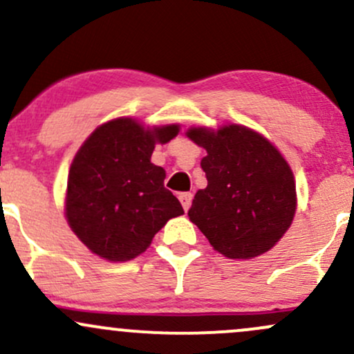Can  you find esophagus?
Listing matches in <instances>:
<instances>
[{"label":"esophagus","mask_w":354,"mask_h":354,"mask_svg":"<svg viewBox=\"0 0 354 354\" xmlns=\"http://www.w3.org/2000/svg\"><path fill=\"white\" fill-rule=\"evenodd\" d=\"M192 200H193L192 193H180V201L181 205H183L185 212H188L189 207H192Z\"/></svg>","instance_id":"34e87169"}]
</instances>
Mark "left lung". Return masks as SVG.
I'll return each instance as SVG.
<instances>
[{
	"mask_svg": "<svg viewBox=\"0 0 354 354\" xmlns=\"http://www.w3.org/2000/svg\"><path fill=\"white\" fill-rule=\"evenodd\" d=\"M186 136L207 149L201 168L208 181L196 192L189 220L225 257L266 254L296 215L290 166L263 136L239 124L218 131L192 127Z\"/></svg>",
	"mask_w": 354,
	"mask_h": 354,
	"instance_id": "8db88e82",
	"label": "left lung"
}]
</instances>
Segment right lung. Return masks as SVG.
I'll list each match as a JSON object with an SVG mask.
<instances>
[{
	"mask_svg": "<svg viewBox=\"0 0 354 354\" xmlns=\"http://www.w3.org/2000/svg\"><path fill=\"white\" fill-rule=\"evenodd\" d=\"M180 126L145 129L131 118L102 124L87 138L68 171L65 216L73 234L99 257H138L174 216L178 198L165 188L166 173L151 162L156 142H169Z\"/></svg>",
	"mask_w": 354,
	"mask_h": 354,
	"instance_id": "1",
	"label": "right lung"
}]
</instances>
